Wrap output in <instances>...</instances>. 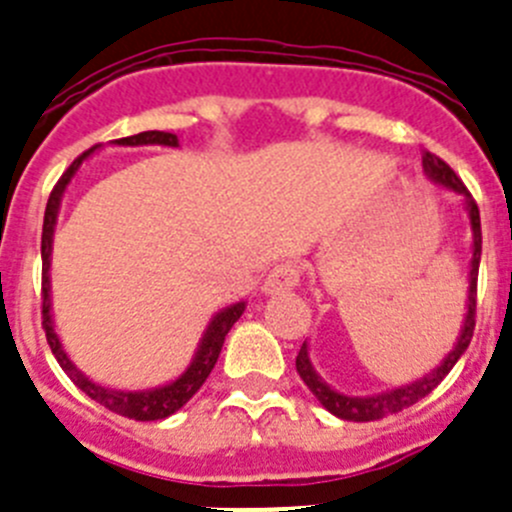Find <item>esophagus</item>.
I'll list each match as a JSON object with an SVG mask.
<instances>
[{"mask_svg":"<svg viewBox=\"0 0 512 512\" xmlns=\"http://www.w3.org/2000/svg\"><path fill=\"white\" fill-rule=\"evenodd\" d=\"M301 283V270L293 262H283V265H275L270 273H267L265 283H262V290L267 296H278V293H285V290L298 288Z\"/></svg>","mask_w":512,"mask_h":512,"instance_id":"esophagus-1","label":"esophagus"}]
</instances>
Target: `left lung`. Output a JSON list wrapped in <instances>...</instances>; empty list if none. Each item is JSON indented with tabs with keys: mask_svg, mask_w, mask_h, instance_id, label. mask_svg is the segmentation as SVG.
<instances>
[{
	"mask_svg": "<svg viewBox=\"0 0 512 512\" xmlns=\"http://www.w3.org/2000/svg\"><path fill=\"white\" fill-rule=\"evenodd\" d=\"M423 173L428 176V181H434L436 186H444L449 191H454L457 196H462V206L469 216V232H472V260H469V275H467V306H464V319L462 329H459L457 342L449 349L444 359L431 372H426L423 377L413 382H405V385H398V388L382 390V393L375 395H344L336 388H331L329 382L316 372L311 362V354H308V342H303L301 352L296 357V370L301 375V380L306 382L308 390L316 395L321 405L331 416L342 418V421H377L382 416H390V413H398L408 405L418 403L421 398H426L431 390L444 380L451 372V367L457 365L459 357L467 352L469 342H472L474 334V308H477V273H480V257H482V227H480V209L474 204L472 193L464 188V183L459 181L457 173L449 168L441 158L426 153L423 155Z\"/></svg>",
	"mask_w": 512,
	"mask_h": 512,
	"instance_id": "left-lung-1",
	"label": "left lung"
}]
</instances>
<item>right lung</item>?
I'll use <instances>...</instances> for the list:
<instances>
[{"label": "right lung", "mask_w": 512, "mask_h": 512, "mask_svg": "<svg viewBox=\"0 0 512 512\" xmlns=\"http://www.w3.org/2000/svg\"><path fill=\"white\" fill-rule=\"evenodd\" d=\"M109 145L117 147H142V145H163V147H178V137L173 132H140V135L122 137V140H112ZM101 145H94L91 150H86L81 158H76L71 163V168L61 176V181L55 183L53 193H50L48 206H45V222H43V242H40V255H43V329L45 336H48L50 352L55 354L58 365L63 367L71 382L76 385L81 393L89 395L91 400L101 403L109 411L119 413V416L135 418V421H158V418H168L176 411H181L183 405L199 393V388L206 382V377L214 370L216 359H219V352L224 347V339H227L229 329L239 321V316L245 313L247 303L239 301L232 303V306L222 308L211 316L209 326L204 329L199 339V347L193 352L191 365L176 377V380L165 382V385H158V388H147V390H122V388H109V385H101V382L91 380L89 375L78 370L73 365V359L68 357V352L63 349L61 336L55 331V319H53V288H50V260H53V237H55V224H58V214H61V201L66 196L68 186L76 178L78 168L84 165V160H89L91 155L99 150Z\"/></svg>", "instance_id": "add662e5"}]
</instances>
